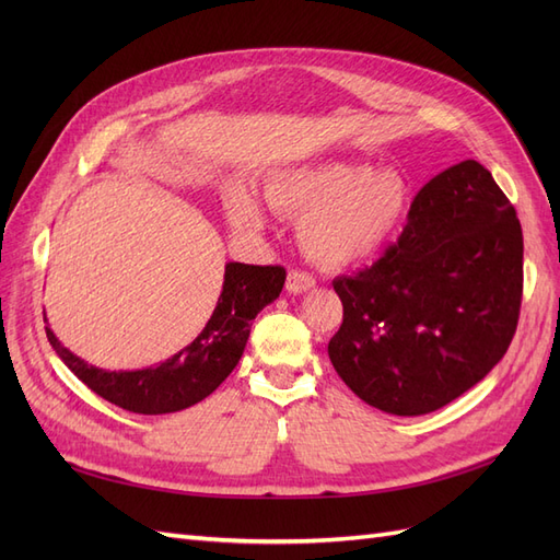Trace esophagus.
<instances>
[{
  "label": "esophagus",
  "mask_w": 560,
  "mask_h": 560,
  "mask_svg": "<svg viewBox=\"0 0 560 560\" xmlns=\"http://www.w3.org/2000/svg\"><path fill=\"white\" fill-rule=\"evenodd\" d=\"M284 287H287V292H290V294H303V292L313 290L315 278L308 276V273H303V270H290V273H287V284Z\"/></svg>",
  "instance_id": "esophagus-1"
}]
</instances>
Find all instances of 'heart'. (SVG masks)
<instances>
[{
  "mask_svg": "<svg viewBox=\"0 0 560 560\" xmlns=\"http://www.w3.org/2000/svg\"><path fill=\"white\" fill-rule=\"evenodd\" d=\"M270 210L299 219V245L325 268H346L376 257L404 229L413 206V182L397 167L354 161L290 165L264 184ZM226 217L233 229L254 235L266 214L245 186H231Z\"/></svg>",
  "mask_w": 560,
  "mask_h": 560,
  "instance_id": "b5f03b06",
  "label": "heart"
}]
</instances>
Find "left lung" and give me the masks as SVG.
Segmentation results:
<instances>
[{
	"instance_id": "8db88e82",
	"label": "left lung",
	"mask_w": 560,
	"mask_h": 560,
	"mask_svg": "<svg viewBox=\"0 0 560 560\" xmlns=\"http://www.w3.org/2000/svg\"><path fill=\"white\" fill-rule=\"evenodd\" d=\"M334 290L343 303L329 341L336 374L385 413H432L512 343L523 294L516 210L481 163L451 165L418 191L399 241Z\"/></svg>"
}]
</instances>
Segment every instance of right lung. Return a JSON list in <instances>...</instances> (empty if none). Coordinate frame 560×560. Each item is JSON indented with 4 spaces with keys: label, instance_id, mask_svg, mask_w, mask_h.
Masks as SVG:
<instances>
[{
    "label": "right lung",
    "instance_id": "add662e5",
    "mask_svg": "<svg viewBox=\"0 0 560 560\" xmlns=\"http://www.w3.org/2000/svg\"><path fill=\"white\" fill-rule=\"evenodd\" d=\"M284 276L282 266L229 261L222 294L208 325L189 346L156 366L107 371L77 358L48 325L46 336L67 369L95 395L132 413H175L202 401L229 378L243 358L252 319L280 296Z\"/></svg>",
    "mask_w": 560,
    "mask_h": 560
}]
</instances>
